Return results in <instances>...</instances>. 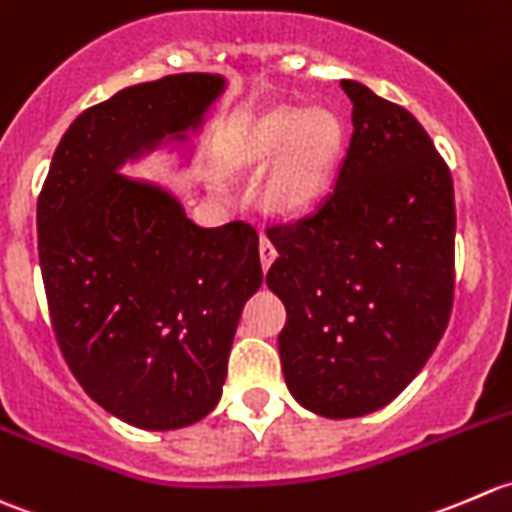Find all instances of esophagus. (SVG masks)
Wrapping results in <instances>:
<instances>
[{
    "label": "esophagus",
    "mask_w": 512,
    "mask_h": 512,
    "mask_svg": "<svg viewBox=\"0 0 512 512\" xmlns=\"http://www.w3.org/2000/svg\"><path fill=\"white\" fill-rule=\"evenodd\" d=\"M258 254H261V268L263 271H268L273 263V258H276V246L271 244V239H268V236H261V241H258Z\"/></svg>",
    "instance_id": "34e87169"
}]
</instances>
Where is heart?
Returning a JSON list of instances; mask_svg holds the SVG:
<instances>
[{
  "label": "heart",
  "instance_id": "b5f03b06",
  "mask_svg": "<svg viewBox=\"0 0 512 512\" xmlns=\"http://www.w3.org/2000/svg\"><path fill=\"white\" fill-rule=\"evenodd\" d=\"M338 139L341 131L333 116L283 109L251 126L244 141V154L251 161L266 164L294 149L273 181V196L278 206L296 211L311 204L321 189L336 156Z\"/></svg>",
  "mask_w": 512,
  "mask_h": 512
}]
</instances>
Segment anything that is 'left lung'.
<instances>
[{
	"instance_id": "8db88e82",
	"label": "left lung",
	"mask_w": 512,
	"mask_h": 512,
	"mask_svg": "<svg viewBox=\"0 0 512 512\" xmlns=\"http://www.w3.org/2000/svg\"><path fill=\"white\" fill-rule=\"evenodd\" d=\"M353 134L331 194L271 226L266 283L291 396L323 418L388 406L448 326L455 283L453 179L416 116L343 79Z\"/></svg>"
}]
</instances>
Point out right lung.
I'll return each mask as SVG.
<instances>
[{
	"label": "right lung",
	"instance_id": "add662e5",
	"mask_svg": "<svg viewBox=\"0 0 512 512\" xmlns=\"http://www.w3.org/2000/svg\"><path fill=\"white\" fill-rule=\"evenodd\" d=\"M226 89L221 74L126 86L74 119L39 194V266L54 336L106 413L174 430L216 408L244 303L263 281L244 221L201 229L126 161L184 144Z\"/></svg>",
	"mask_w": 512,
	"mask_h": 512
}]
</instances>
